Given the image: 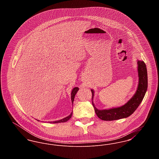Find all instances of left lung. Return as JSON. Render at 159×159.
I'll return each mask as SVG.
<instances>
[{"instance_id": "1", "label": "left lung", "mask_w": 159, "mask_h": 159, "mask_svg": "<svg viewBox=\"0 0 159 159\" xmlns=\"http://www.w3.org/2000/svg\"><path fill=\"white\" fill-rule=\"evenodd\" d=\"M138 85L135 93L123 106L105 110H98L94 105L93 99L94 91L91 89L92 93V105L95 113L99 119L102 120L111 121L126 118L130 116L136 110L144 98L148 87V77L146 65L143 61L137 60Z\"/></svg>"}]
</instances>
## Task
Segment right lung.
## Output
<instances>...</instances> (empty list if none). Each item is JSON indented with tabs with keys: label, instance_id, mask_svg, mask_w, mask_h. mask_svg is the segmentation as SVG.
Instances as JSON below:
<instances>
[{
	"label": "right lung",
	"instance_id": "add662e5",
	"mask_svg": "<svg viewBox=\"0 0 159 159\" xmlns=\"http://www.w3.org/2000/svg\"><path fill=\"white\" fill-rule=\"evenodd\" d=\"M79 88L77 87H75L73 89V90L71 91V102H72V104H73V101H74V99H75V95H76V93L77 92V91H79ZM72 114H73V111H71V114L68 116L67 117L62 119H61L59 120H57V121H50L49 123H63V122H66V121H68V120L70 119H71V116H72ZM38 121H39V120H38Z\"/></svg>",
	"mask_w": 159,
	"mask_h": 159
}]
</instances>
